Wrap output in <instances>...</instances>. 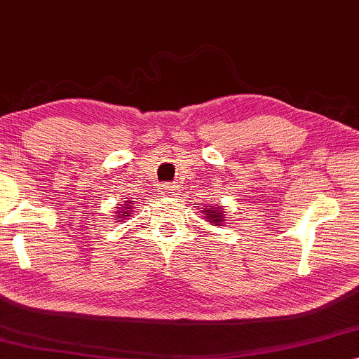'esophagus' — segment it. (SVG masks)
Masks as SVG:
<instances>
[{
  "label": "esophagus",
  "instance_id": "34e87169",
  "mask_svg": "<svg viewBox=\"0 0 359 359\" xmlns=\"http://www.w3.org/2000/svg\"><path fill=\"white\" fill-rule=\"evenodd\" d=\"M174 191H175V187L174 185H169V184H165L164 187H163V194L164 195H174Z\"/></svg>",
  "mask_w": 359,
  "mask_h": 359
}]
</instances>
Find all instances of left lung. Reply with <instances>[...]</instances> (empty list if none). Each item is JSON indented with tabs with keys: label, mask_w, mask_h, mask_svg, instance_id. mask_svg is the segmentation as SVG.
<instances>
[{
	"label": "left lung",
	"mask_w": 359,
	"mask_h": 359,
	"mask_svg": "<svg viewBox=\"0 0 359 359\" xmlns=\"http://www.w3.org/2000/svg\"><path fill=\"white\" fill-rule=\"evenodd\" d=\"M201 211H205V219L208 221V223H213L216 226L223 224V221H224L223 208H219V206H206V208Z\"/></svg>",
	"instance_id": "obj_1"
}]
</instances>
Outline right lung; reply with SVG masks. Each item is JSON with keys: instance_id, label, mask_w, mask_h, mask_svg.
Listing matches in <instances>:
<instances>
[{"instance_id": "1", "label": "right lung", "mask_w": 359, "mask_h": 359, "mask_svg": "<svg viewBox=\"0 0 359 359\" xmlns=\"http://www.w3.org/2000/svg\"><path fill=\"white\" fill-rule=\"evenodd\" d=\"M131 213V205H125L122 210L117 211V215H120V218H127ZM117 221H122V219H117Z\"/></svg>"}]
</instances>
